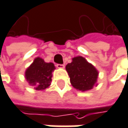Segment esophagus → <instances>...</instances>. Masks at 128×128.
Masks as SVG:
<instances>
[{
  "instance_id": "obj_1",
  "label": "esophagus",
  "mask_w": 128,
  "mask_h": 128,
  "mask_svg": "<svg viewBox=\"0 0 128 128\" xmlns=\"http://www.w3.org/2000/svg\"><path fill=\"white\" fill-rule=\"evenodd\" d=\"M56 67L59 69H64V64H56Z\"/></svg>"
}]
</instances>
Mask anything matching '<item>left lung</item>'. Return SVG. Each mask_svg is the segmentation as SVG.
Segmentation results:
<instances>
[{
    "label": "left lung",
    "mask_w": 128,
    "mask_h": 128,
    "mask_svg": "<svg viewBox=\"0 0 128 128\" xmlns=\"http://www.w3.org/2000/svg\"><path fill=\"white\" fill-rule=\"evenodd\" d=\"M66 70L70 76L71 85L77 90L88 91L96 85L98 71L82 56L74 58L72 62L67 64Z\"/></svg>",
    "instance_id": "obj_1"
}]
</instances>
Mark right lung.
<instances>
[{
  "label": "right lung",
  "instance_id": "1",
  "mask_svg": "<svg viewBox=\"0 0 128 128\" xmlns=\"http://www.w3.org/2000/svg\"><path fill=\"white\" fill-rule=\"evenodd\" d=\"M55 69L53 63H46L41 58H36L25 71V79L34 89L42 91L51 85L52 72Z\"/></svg>",
  "mask_w": 128,
  "mask_h": 128
}]
</instances>
